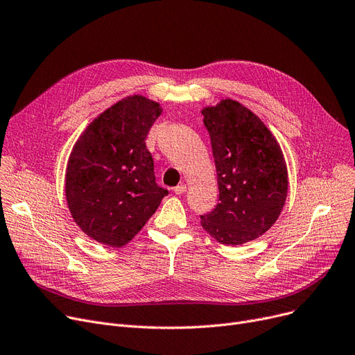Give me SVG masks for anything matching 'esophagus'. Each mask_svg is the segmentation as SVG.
Instances as JSON below:
<instances>
[{
  "instance_id": "esophagus-1",
  "label": "esophagus",
  "mask_w": 355,
  "mask_h": 355,
  "mask_svg": "<svg viewBox=\"0 0 355 355\" xmlns=\"http://www.w3.org/2000/svg\"><path fill=\"white\" fill-rule=\"evenodd\" d=\"M185 190H187V185H185V184H180V185H177V187L174 189V193H175L177 196H181V194L185 193Z\"/></svg>"
}]
</instances>
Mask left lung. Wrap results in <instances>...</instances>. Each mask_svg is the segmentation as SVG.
Segmentation results:
<instances>
[{
    "label": "left lung",
    "instance_id": "1",
    "mask_svg": "<svg viewBox=\"0 0 355 355\" xmlns=\"http://www.w3.org/2000/svg\"><path fill=\"white\" fill-rule=\"evenodd\" d=\"M217 171L218 204L201 226L218 243L239 246L266 233L288 196L284 153L268 126L233 99L202 107Z\"/></svg>",
    "mask_w": 355,
    "mask_h": 355
}]
</instances>
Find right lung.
<instances>
[{
  "mask_svg": "<svg viewBox=\"0 0 355 355\" xmlns=\"http://www.w3.org/2000/svg\"><path fill=\"white\" fill-rule=\"evenodd\" d=\"M161 112L158 102L128 96L93 119L71 149L67 206L82 232L102 245L129 243L168 194L155 182L145 145Z\"/></svg>",
  "mask_w": 355,
  "mask_h": 355,
  "instance_id": "add662e5",
  "label": "right lung"
}]
</instances>
